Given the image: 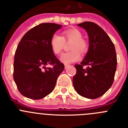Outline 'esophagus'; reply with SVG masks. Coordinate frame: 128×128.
Segmentation results:
<instances>
[{
	"label": "esophagus",
	"mask_w": 128,
	"mask_h": 128,
	"mask_svg": "<svg viewBox=\"0 0 128 128\" xmlns=\"http://www.w3.org/2000/svg\"><path fill=\"white\" fill-rule=\"evenodd\" d=\"M70 65L69 64H65V68H67L68 66H69Z\"/></svg>",
	"instance_id": "esophagus-1"
}]
</instances>
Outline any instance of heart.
I'll list each match as a JSON object with an SVG mask.
<instances>
[{
  "label": "heart",
  "mask_w": 128,
  "mask_h": 128,
  "mask_svg": "<svg viewBox=\"0 0 128 128\" xmlns=\"http://www.w3.org/2000/svg\"><path fill=\"white\" fill-rule=\"evenodd\" d=\"M63 36L54 34L50 40V46L52 51L56 55L62 53L65 42H71L70 52L63 53L60 60L64 63H70L80 59V53L85 54L88 50V43L82 38V34L76 29H69L63 32Z\"/></svg>",
  "instance_id": "1"
}]
</instances>
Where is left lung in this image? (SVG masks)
<instances>
[{
	"label": "left lung",
	"instance_id": "left-lung-1",
	"mask_svg": "<svg viewBox=\"0 0 128 128\" xmlns=\"http://www.w3.org/2000/svg\"><path fill=\"white\" fill-rule=\"evenodd\" d=\"M78 26L86 30L89 49L81 64L74 65L77 72L73 77V85L80 96L96 99L104 94L114 82L117 63L115 46L96 24L84 22Z\"/></svg>",
	"mask_w": 128,
	"mask_h": 128
}]
</instances>
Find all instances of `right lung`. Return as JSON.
<instances>
[{
    "label": "right lung",
    "mask_w": 128,
    "mask_h": 128,
    "mask_svg": "<svg viewBox=\"0 0 128 128\" xmlns=\"http://www.w3.org/2000/svg\"><path fill=\"white\" fill-rule=\"evenodd\" d=\"M62 28L54 23H42L24 34L16 49L13 79L20 93L31 99H40L50 94L59 75L65 68L54 55L50 40ZM50 64L52 68L46 67Z\"/></svg>",
    "instance_id": "obj_1"
}]
</instances>
